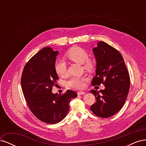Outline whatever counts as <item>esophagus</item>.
<instances>
[{
  "label": "esophagus",
  "instance_id": "esophagus-1",
  "mask_svg": "<svg viewBox=\"0 0 146 146\" xmlns=\"http://www.w3.org/2000/svg\"><path fill=\"white\" fill-rule=\"evenodd\" d=\"M85 94V92H84V91H78V92H77V94H78V96L83 95V94Z\"/></svg>",
  "mask_w": 146,
  "mask_h": 146
}]
</instances>
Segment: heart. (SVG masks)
<instances>
[{
	"mask_svg": "<svg viewBox=\"0 0 146 146\" xmlns=\"http://www.w3.org/2000/svg\"><path fill=\"white\" fill-rule=\"evenodd\" d=\"M66 56L69 60L79 64H83V68L88 70H91L94 66V61L91 58H88V54L84 48L74 46L67 51L65 54ZM55 71L58 76L64 77L66 75V65L64 61L61 59H58L54 63ZM86 77H72L66 82V85L75 89H81L85 85Z\"/></svg>",
	"mask_w": 146,
	"mask_h": 146,
	"instance_id": "obj_1",
	"label": "heart"
}]
</instances>
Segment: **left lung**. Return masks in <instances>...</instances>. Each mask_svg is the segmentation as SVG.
<instances>
[{
	"label": "left lung",
	"instance_id": "left-lung-1",
	"mask_svg": "<svg viewBox=\"0 0 146 146\" xmlns=\"http://www.w3.org/2000/svg\"><path fill=\"white\" fill-rule=\"evenodd\" d=\"M92 50L97 65L92 85L104 84L105 89L90 91L96 99L90 110L97 116L108 118L117 113L125 103L130 85L129 74L122 56L116 48L100 41Z\"/></svg>",
	"mask_w": 146,
	"mask_h": 146
}]
</instances>
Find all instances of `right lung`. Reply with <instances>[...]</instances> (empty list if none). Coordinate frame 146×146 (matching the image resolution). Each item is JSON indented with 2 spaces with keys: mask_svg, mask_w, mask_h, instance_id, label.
Listing matches in <instances>:
<instances>
[{
  "mask_svg": "<svg viewBox=\"0 0 146 146\" xmlns=\"http://www.w3.org/2000/svg\"><path fill=\"white\" fill-rule=\"evenodd\" d=\"M58 54L49 47L43 48L25 64L21 77L22 90L31 111L40 121L51 124L63 120L70 100L77 96L69 90L63 94L52 93L58 79L54 69Z\"/></svg>",
  "mask_w": 146,
  "mask_h": 146,
  "instance_id": "obj_1",
  "label": "right lung"
}]
</instances>
